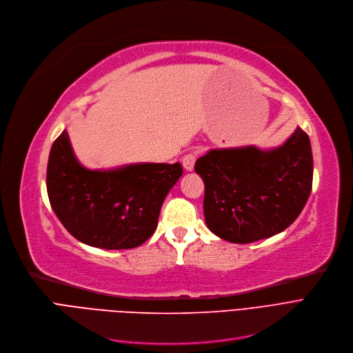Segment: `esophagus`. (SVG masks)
Returning a JSON list of instances; mask_svg holds the SVG:
<instances>
[{
  "mask_svg": "<svg viewBox=\"0 0 353 353\" xmlns=\"http://www.w3.org/2000/svg\"><path fill=\"white\" fill-rule=\"evenodd\" d=\"M195 161H196V154H187L185 157L182 158V166H183V170L191 172V171L194 170Z\"/></svg>",
  "mask_w": 353,
  "mask_h": 353,
  "instance_id": "1",
  "label": "esophagus"
}]
</instances>
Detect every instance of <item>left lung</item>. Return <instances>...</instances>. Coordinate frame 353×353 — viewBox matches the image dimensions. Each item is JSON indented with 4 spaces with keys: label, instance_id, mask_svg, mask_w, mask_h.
Returning a JSON list of instances; mask_svg holds the SVG:
<instances>
[{
    "label": "left lung",
    "instance_id": "obj_1",
    "mask_svg": "<svg viewBox=\"0 0 353 353\" xmlns=\"http://www.w3.org/2000/svg\"><path fill=\"white\" fill-rule=\"evenodd\" d=\"M205 183L207 227L223 240L247 244L286 230L307 203L313 157L297 128L283 145L211 149L195 162Z\"/></svg>",
    "mask_w": 353,
    "mask_h": 353
}]
</instances>
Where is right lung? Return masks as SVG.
Instances as JSON below:
<instances>
[{"instance_id":"obj_1","label":"right lung","mask_w":353,"mask_h":353,"mask_svg":"<svg viewBox=\"0 0 353 353\" xmlns=\"http://www.w3.org/2000/svg\"><path fill=\"white\" fill-rule=\"evenodd\" d=\"M182 172L179 162L88 170L63 130L50 150L47 194L74 239L97 248L126 250L143 244L155 232L163 199Z\"/></svg>"}]
</instances>
